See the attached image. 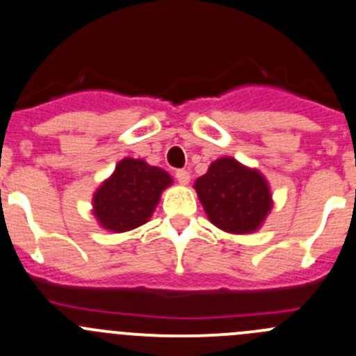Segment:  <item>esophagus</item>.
<instances>
[{"mask_svg":"<svg viewBox=\"0 0 356 356\" xmlns=\"http://www.w3.org/2000/svg\"><path fill=\"white\" fill-rule=\"evenodd\" d=\"M175 177H177L179 184L186 186L189 182V179H191V175H189L188 170H177L175 172Z\"/></svg>","mask_w":356,"mask_h":356,"instance_id":"esophagus-1","label":"esophagus"}]
</instances>
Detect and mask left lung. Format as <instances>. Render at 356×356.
<instances>
[{"label":"left lung","instance_id":"left-lung-1","mask_svg":"<svg viewBox=\"0 0 356 356\" xmlns=\"http://www.w3.org/2000/svg\"><path fill=\"white\" fill-rule=\"evenodd\" d=\"M195 189L210 222L231 234L255 233L273 209L264 175L231 156L212 161Z\"/></svg>","mask_w":356,"mask_h":356}]
</instances>
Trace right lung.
Wrapping results in <instances>:
<instances>
[{
  "mask_svg": "<svg viewBox=\"0 0 356 356\" xmlns=\"http://www.w3.org/2000/svg\"><path fill=\"white\" fill-rule=\"evenodd\" d=\"M172 175L140 158H123L115 172L95 189L92 213L99 226L111 233H125L143 226L153 216Z\"/></svg>",
  "mask_w": 356,
  "mask_h": 356,
  "instance_id": "1",
  "label": "right lung"
}]
</instances>
